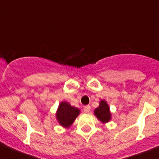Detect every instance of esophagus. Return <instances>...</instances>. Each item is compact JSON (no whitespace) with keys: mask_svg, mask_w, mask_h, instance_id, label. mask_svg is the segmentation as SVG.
Wrapping results in <instances>:
<instances>
[{"mask_svg":"<svg viewBox=\"0 0 159 159\" xmlns=\"http://www.w3.org/2000/svg\"><path fill=\"white\" fill-rule=\"evenodd\" d=\"M90 111H91V106H90V105H86V106H84V112H86V113H89V112H90Z\"/></svg>","mask_w":159,"mask_h":159,"instance_id":"esophagus-1","label":"esophagus"}]
</instances>
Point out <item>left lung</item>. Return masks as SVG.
<instances>
[{"label":"left lung","instance_id":"1","mask_svg":"<svg viewBox=\"0 0 159 159\" xmlns=\"http://www.w3.org/2000/svg\"><path fill=\"white\" fill-rule=\"evenodd\" d=\"M94 115L100 120L103 124L108 122L111 119V113L110 111L109 106L106 101L101 100L99 106L94 109Z\"/></svg>","mask_w":159,"mask_h":159}]
</instances>
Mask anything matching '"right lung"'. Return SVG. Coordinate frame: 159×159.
<instances>
[{
    "instance_id": "obj_1",
    "label": "right lung",
    "mask_w": 159,
    "mask_h": 159,
    "mask_svg": "<svg viewBox=\"0 0 159 159\" xmlns=\"http://www.w3.org/2000/svg\"><path fill=\"white\" fill-rule=\"evenodd\" d=\"M80 110L71 106L68 102H62L59 104L56 112V118L59 125L65 129H68L79 115Z\"/></svg>"
}]
</instances>
